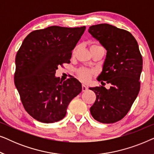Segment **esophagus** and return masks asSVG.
Wrapping results in <instances>:
<instances>
[{
    "mask_svg": "<svg viewBox=\"0 0 154 154\" xmlns=\"http://www.w3.org/2000/svg\"><path fill=\"white\" fill-rule=\"evenodd\" d=\"M88 90V88L87 87V86L85 85H82V90H83V92L87 91Z\"/></svg>",
    "mask_w": 154,
    "mask_h": 154,
    "instance_id": "1",
    "label": "esophagus"
}]
</instances>
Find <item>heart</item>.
Listing matches in <instances>:
<instances>
[{"instance_id":"obj_1","label":"heart","mask_w":154,"mask_h":154,"mask_svg":"<svg viewBox=\"0 0 154 154\" xmlns=\"http://www.w3.org/2000/svg\"><path fill=\"white\" fill-rule=\"evenodd\" d=\"M75 51V48L73 50V52ZM94 71L92 69H88V68H84V67H82V68H80L77 70V74L78 76L81 81L84 82H86L89 81L92 75H94Z\"/></svg>"}]
</instances>
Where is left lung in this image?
<instances>
[{"mask_svg": "<svg viewBox=\"0 0 154 154\" xmlns=\"http://www.w3.org/2000/svg\"><path fill=\"white\" fill-rule=\"evenodd\" d=\"M88 31L107 50L97 80L110 85L109 90L102 85L90 88L96 94L90 113L100 123H113L125 116L138 95L142 56L129 31L108 24L93 25Z\"/></svg>", "mask_w": 154, "mask_h": 154, "instance_id": "1", "label": "left lung"}]
</instances>
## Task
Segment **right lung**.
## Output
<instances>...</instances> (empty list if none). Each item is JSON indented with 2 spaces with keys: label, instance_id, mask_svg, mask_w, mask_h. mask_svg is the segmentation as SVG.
<instances>
[{
  "label": "right lung",
  "instance_id": "right-lung-1",
  "mask_svg": "<svg viewBox=\"0 0 154 154\" xmlns=\"http://www.w3.org/2000/svg\"><path fill=\"white\" fill-rule=\"evenodd\" d=\"M85 26H52L31 32L25 38L15 58L14 81L26 112L42 123L64 119L68 105L82 90L75 78L60 81L59 65L70 63L72 50Z\"/></svg>",
  "mask_w": 154,
  "mask_h": 154
}]
</instances>
